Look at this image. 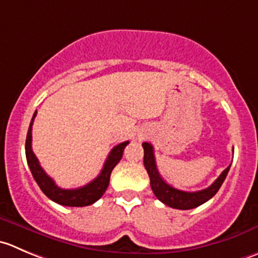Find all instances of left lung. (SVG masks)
<instances>
[{"instance_id": "1", "label": "left lung", "mask_w": 258, "mask_h": 258, "mask_svg": "<svg viewBox=\"0 0 258 258\" xmlns=\"http://www.w3.org/2000/svg\"><path fill=\"white\" fill-rule=\"evenodd\" d=\"M144 147V165L145 169H146L147 174L150 176V185H151V189L154 191L155 197L159 199L160 202H162L166 206L171 207L175 209H182V211H186V209H192L197 208V207L202 206L206 202H208L209 199L213 198L217 194V191L219 190V187L222 186L223 181L226 180L227 174L229 171V165L223 172L218 176V179L208 186L207 189L199 190V191H184V190H179L172 187L171 185L167 184L161 176H160L159 171H157L156 162H155V156H154V147L149 142H144L142 144Z\"/></svg>"}]
</instances>
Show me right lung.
Returning <instances> with one entry per match:
<instances>
[{"instance_id": "obj_1", "label": "right lung", "mask_w": 258, "mask_h": 258, "mask_svg": "<svg viewBox=\"0 0 258 258\" xmlns=\"http://www.w3.org/2000/svg\"><path fill=\"white\" fill-rule=\"evenodd\" d=\"M36 113L37 112L35 111L31 122H30V127L26 136V144H25L27 165H29L30 170H31V174L32 176H34L35 181L37 182L40 189L42 190V192H44L47 198L51 199L55 203L60 204V206L87 207L96 203V202L103 196L104 191L107 190V187H108L112 170H113V167L118 164L119 160L122 159L123 150L124 147L128 145V141L118 144L117 146H114L113 149L111 150L106 162H104L101 174H99L96 179L92 180L91 182H88V184L84 185V186L77 187V189H61V187L57 186V185L55 184L54 180L42 170V167L40 166L39 164V160H37V157L35 156V154L32 152L31 130Z\"/></svg>"}]
</instances>
